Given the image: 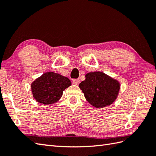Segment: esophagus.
<instances>
[{
    "mask_svg": "<svg viewBox=\"0 0 156 156\" xmlns=\"http://www.w3.org/2000/svg\"><path fill=\"white\" fill-rule=\"evenodd\" d=\"M72 82H74V84H78L79 83H80V79H73Z\"/></svg>",
    "mask_w": 156,
    "mask_h": 156,
    "instance_id": "obj_1",
    "label": "esophagus"
}]
</instances>
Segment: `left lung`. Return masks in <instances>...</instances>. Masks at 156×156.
Returning <instances> with one entry per match:
<instances>
[{
  "instance_id": "8db88e82",
  "label": "left lung",
  "mask_w": 156,
  "mask_h": 156,
  "mask_svg": "<svg viewBox=\"0 0 156 156\" xmlns=\"http://www.w3.org/2000/svg\"><path fill=\"white\" fill-rule=\"evenodd\" d=\"M85 80L79 84L87 101L96 108H102L111 105L117 98L120 84L101 72L86 74Z\"/></svg>"
}]
</instances>
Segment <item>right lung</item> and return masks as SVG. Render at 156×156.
Segmentation results:
<instances>
[{"label":"right lung","instance_id":"1","mask_svg":"<svg viewBox=\"0 0 156 156\" xmlns=\"http://www.w3.org/2000/svg\"><path fill=\"white\" fill-rule=\"evenodd\" d=\"M71 84L67 77L49 72L33 82L31 91L34 98L39 103L52 105L59 101L63 91Z\"/></svg>","mask_w":156,"mask_h":156}]
</instances>
